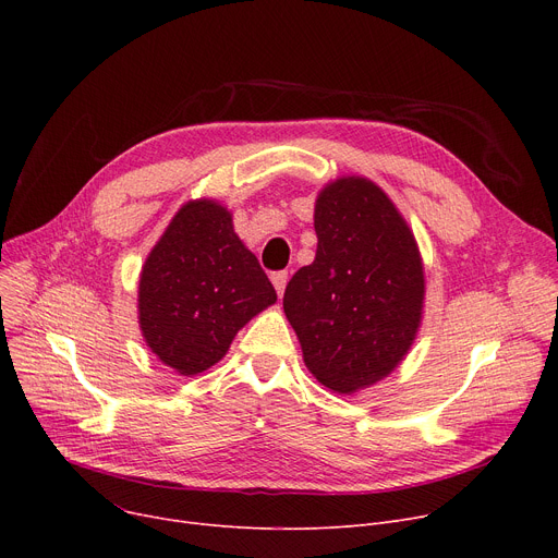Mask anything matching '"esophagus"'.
<instances>
[{"instance_id": "34e87169", "label": "esophagus", "mask_w": 558, "mask_h": 558, "mask_svg": "<svg viewBox=\"0 0 558 558\" xmlns=\"http://www.w3.org/2000/svg\"><path fill=\"white\" fill-rule=\"evenodd\" d=\"M271 282H274V287L278 291V296H282L284 294V287H287V271L271 274Z\"/></svg>"}]
</instances>
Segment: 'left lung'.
<instances>
[{
  "mask_svg": "<svg viewBox=\"0 0 558 558\" xmlns=\"http://www.w3.org/2000/svg\"><path fill=\"white\" fill-rule=\"evenodd\" d=\"M316 257L284 289L282 307L307 371L353 396L389 377L412 350L425 307V267L389 194L357 173L314 203Z\"/></svg>",
  "mask_w": 558,
  "mask_h": 558,
  "instance_id": "left-lung-1",
  "label": "left lung"
}]
</instances>
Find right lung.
I'll list each match as a JSON object with an SVG mask.
<instances>
[{"label":"right lung","mask_w":558,"mask_h":558,"mask_svg":"<svg viewBox=\"0 0 558 558\" xmlns=\"http://www.w3.org/2000/svg\"><path fill=\"white\" fill-rule=\"evenodd\" d=\"M278 301L257 257L215 198L183 203L146 255L137 324L151 353L179 375L223 360L248 320Z\"/></svg>","instance_id":"add662e5"}]
</instances>
